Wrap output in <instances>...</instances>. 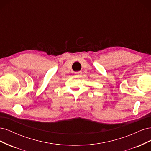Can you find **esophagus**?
Here are the masks:
<instances>
[{"label":"esophagus","instance_id":"1","mask_svg":"<svg viewBox=\"0 0 151 151\" xmlns=\"http://www.w3.org/2000/svg\"><path fill=\"white\" fill-rule=\"evenodd\" d=\"M82 74H83V73H82V72H75V77H80L81 76H82Z\"/></svg>","mask_w":151,"mask_h":151}]
</instances>
